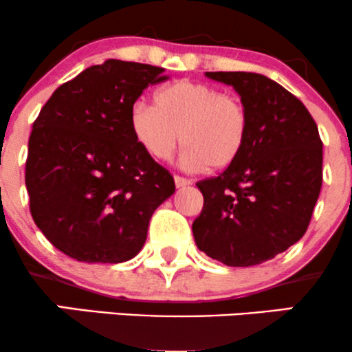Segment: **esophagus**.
<instances>
[{"label":"esophagus","instance_id":"obj_1","mask_svg":"<svg viewBox=\"0 0 352 352\" xmlns=\"http://www.w3.org/2000/svg\"><path fill=\"white\" fill-rule=\"evenodd\" d=\"M175 187L177 188H184V187H188L190 184H192V180L185 179V177H180V175H175Z\"/></svg>","mask_w":352,"mask_h":352}]
</instances>
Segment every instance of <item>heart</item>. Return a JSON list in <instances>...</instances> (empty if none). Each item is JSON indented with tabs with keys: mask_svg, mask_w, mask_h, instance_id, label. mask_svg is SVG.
Returning <instances> with one entry per match:
<instances>
[{
	"mask_svg": "<svg viewBox=\"0 0 352 352\" xmlns=\"http://www.w3.org/2000/svg\"><path fill=\"white\" fill-rule=\"evenodd\" d=\"M131 131L148 155L168 160L180 145L193 170L228 168L245 148L250 117L240 99L193 80H177L155 92V106L135 102Z\"/></svg>",
	"mask_w": 352,
	"mask_h": 352,
	"instance_id": "b5f03b06",
	"label": "heart"
}]
</instances>
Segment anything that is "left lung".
I'll use <instances>...</instances> for the list:
<instances>
[{
  "label": "left lung",
  "instance_id": "left-lung-1",
  "mask_svg": "<svg viewBox=\"0 0 352 352\" xmlns=\"http://www.w3.org/2000/svg\"><path fill=\"white\" fill-rule=\"evenodd\" d=\"M232 86L250 117L238 159L200 180L204 208L192 225L200 252L227 266L272 260L305 235L322 184V142L308 109L256 72H205Z\"/></svg>",
  "mask_w": 352,
  "mask_h": 352
}]
</instances>
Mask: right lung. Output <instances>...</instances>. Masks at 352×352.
<instances>
[{"mask_svg": "<svg viewBox=\"0 0 352 352\" xmlns=\"http://www.w3.org/2000/svg\"><path fill=\"white\" fill-rule=\"evenodd\" d=\"M162 67L107 59L52 92L28 142L34 223L84 263H122L142 250L148 221L175 192L173 177L131 131V109Z\"/></svg>", "mask_w": 352, "mask_h": 352, "instance_id": "add662e5", "label": "right lung"}]
</instances>
